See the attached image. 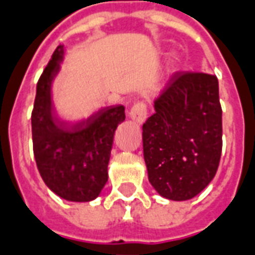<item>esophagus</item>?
<instances>
[{
	"mask_svg": "<svg viewBox=\"0 0 255 255\" xmlns=\"http://www.w3.org/2000/svg\"><path fill=\"white\" fill-rule=\"evenodd\" d=\"M148 108L147 104L144 102H137L133 104V107L130 108L129 111V117H130L133 121H136L137 124H142L145 119H147Z\"/></svg>",
	"mask_w": 255,
	"mask_h": 255,
	"instance_id": "1",
	"label": "esophagus"
}]
</instances>
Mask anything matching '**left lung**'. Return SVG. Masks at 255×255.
Here are the masks:
<instances>
[{"mask_svg": "<svg viewBox=\"0 0 255 255\" xmlns=\"http://www.w3.org/2000/svg\"><path fill=\"white\" fill-rule=\"evenodd\" d=\"M142 125L148 180L170 200H188L217 173L223 149L218 79L207 73H176Z\"/></svg>", "mask_w": 255, "mask_h": 255, "instance_id": "1", "label": "left lung"}]
</instances>
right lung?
Returning a JSON list of instances; mask_svg holds the SVG:
<instances>
[{"mask_svg": "<svg viewBox=\"0 0 255 255\" xmlns=\"http://www.w3.org/2000/svg\"><path fill=\"white\" fill-rule=\"evenodd\" d=\"M63 56L64 46L59 45L37 84L31 114L34 156L52 192L70 202H90L108 180L114 134L125 121V107H104L77 124L59 121L52 107V84Z\"/></svg>", "mask_w": 255, "mask_h": 255, "instance_id": "obj_1", "label": "right lung"}]
</instances>
